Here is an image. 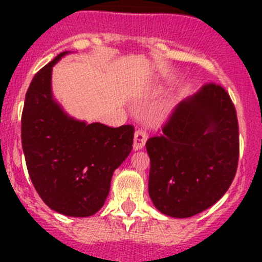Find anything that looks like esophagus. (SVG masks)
Returning a JSON list of instances; mask_svg holds the SVG:
<instances>
[{
	"mask_svg": "<svg viewBox=\"0 0 262 262\" xmlns=\"http://www.w3.org/2000/svg\"><path fill=\"white\" fill-rule=\"evenodd\" d=\"M147 132L143 130V129H138L134 134V142H133V148L136 150L142 149L144 147L147 142Z\"/></svg>",
	"mask_w": 262,
	"mask_h": 262,
	"instance_id": "1",
	"label": "esophagus"
}]
</instances>
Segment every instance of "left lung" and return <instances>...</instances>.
<instances>
[{"mask_svg":"<svg viewBox=\"0 0 262 262\" xmlns=\"http://www.w3.org/2000/svg\"><path fill=\"white\" fill-rule=\"evenodd\" d=\"M146 148L148 192L161 213L189 218L215 204L231 186L238 165L239 134L228 92L210 82L176 105Z\"/></svg>","mask_w":262,"mask_h":262,"instance_id":"1","label":"left lung"}]
</instances>
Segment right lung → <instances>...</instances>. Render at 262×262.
Instances as JSON below:
<instances>
[{
    "instance_id": "add662e5",
    "label": "right lung",
    "mask_w": 262,
    "mask_h": 262,
    "mask_svg": "<svg viewBox=\"0 0 262 262\" xmlns=\"http://www.w3.org/2000/svg\"><path fill=\"white\" fill-rule=\"evenodd\" d=\"M58 54L31 81L21 115L26 167L43 202L68 216H90L109 195L113 173L132 150L133 125L87 124L63 112L52 95Z\"/></svg>"
}]
</instances>
